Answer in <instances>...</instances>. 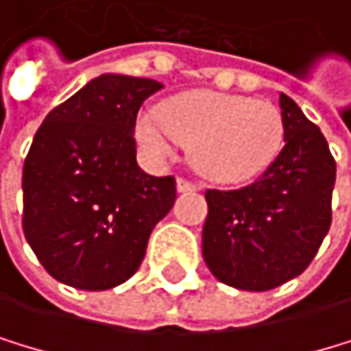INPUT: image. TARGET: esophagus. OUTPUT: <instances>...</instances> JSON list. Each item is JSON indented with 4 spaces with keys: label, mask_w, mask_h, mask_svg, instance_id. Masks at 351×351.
<instances>
[{
    "label": "esophagus",
    "mask_w": 351,
    "mask_h": 351,
    "mask_svg": "<svg viewBox=\"0 0 351 351\" xmlns=\"http://www.w3.org/2000/svg\"><path fill=\"white\" fill-rule=\"evenodd\" d=\"M177 187H179V192H196V190H200V185H198V183L187 181V179H183V177H179Z\"/></svg>",
    "instance_id": "34e87169"
}]
</instances>
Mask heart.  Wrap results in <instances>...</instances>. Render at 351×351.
I'll return each mask as SVG.
<instances>
[{"label": "heart", "mask_w": 351, "mask_h": 351, "mask_svg": "<svg viewBox=\"0 0 351 351\" xmlns=\"http://www.w3.org/2000/svg\"><path fill=\"white\" fill-rule=\"evenodd\" d=\"M138 140L157 157L190 146L194 168L215 183L252 181L271 166L285 123L278 108L243 95L192 90L168 99L161 110H144L136 125Z\"/></svg>", "instance_id": "obj_1"}]
</instances>
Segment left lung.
<instances>
[{
    "mask_svg": "<svg viewBox=\"0 0 351 351\" xmlns=\"http://www.w3.org/2000/svg\"><path fill=\"white\" fill-rule=\"evenodd\" d=\"M285 146L254 183L207 190L202 256L211 274L243 291L300 276L332 222L337 164L317 125L280 93Z\"/></svg>",
    "mask_w": 351,
    "mask_h": 351,
    "instance_id": "left-lung-1",
    "label": "left lung"
}]
</instances>
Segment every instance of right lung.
Masks as SVG:
<instances>
[{"mask_svg": "<svg viewBox=\"0 0 351 351\" xmlns=\"http://www.w3.org/2000/svg\"><path fill=\"white\" fill-rule=\"evenodd\" d=\"M159 82L101 75L38 127L23 164V233L43 267L103 291L138 271L151 230L177 198L174 177L136 161V118Z\"/></svg>", "mask_w": 351, "mask_h": 351, "instance_id": "add662e5", "label": "right lung"}]
</instances>
